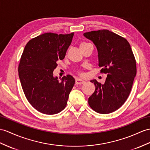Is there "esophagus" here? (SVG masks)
<instances>
[{
    "label": "esophagus",
    "instance_id": "34e87169",
    "mask_svg": "<svg viewBox=\"0 0 150 150\" xmlns=\"http://www.w3.org/2000/svg\"><path fill=\"white\" fill-rule=\"evenodd\" d=\"M83 83H85V81L80 79H76L75 81L76 85H82V84H83Z\"/></svg>",
    "mask_w": 150,
    "mask_h": 150
}]
</instances>
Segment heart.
<instances>
[{"label":"heart","mask_w":150,"mask_h":150,"mask_svg":"<svg viewBox=\"0 0 150 150\" xmlns=\"http://www.w3.org/2000/svg\"><path fill=\"white\" fill-rule=\"evenodd\" d=\"M84 44H86V43H82V44H81V45H84ZM77 74H78L79 76H83V73L81 71H77Z\"/></svg>","instance_id":"b5f03b06"}]
</instances>
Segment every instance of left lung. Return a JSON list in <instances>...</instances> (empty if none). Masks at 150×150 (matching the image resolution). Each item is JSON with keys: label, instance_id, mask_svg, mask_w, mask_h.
Instances as JSON below:
<instances>
[{"label": "left lung", "instance_id": "8db88e82", "mask_svg": "<svg viewBox=\"0 0 150 150\" xmlns=\"http://www.w3.org/2000/svg\"><path fill=\"white\" fill-rule=\"evenodd\" d=\"M96 45L100 72L108 74L104 84L96 79V90L88 98L93 111L108 114L118 109L129 97L136 75V61L127 40L108 30L84 33Z\"/></svg>", "mask_w": 150, "mask_h": 150}]
</instances>
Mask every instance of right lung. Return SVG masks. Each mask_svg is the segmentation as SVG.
Segmentation results:
<instances>
[{"instance_id": "1", "label": "right lung", "mask_w": 150, "mask_h": 150, "mask_svg": "<svg viewBox=\"0 0 150 150\" xmlns=\"http://www.w3.org/2000/svg\"><path fill=\"white\" fill-rule=\"evenodd\" d=\"M73 35L74 32L45 33L30 39L21 54L18 65L21 87L28 103L43 114H57L67 105L75 80L67 75L58 81L53 71L57 61L64 58Z\"/></svg>"}]
</instances>
